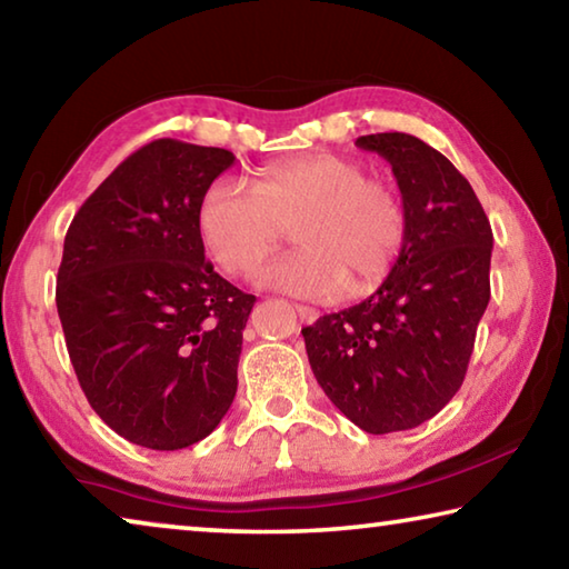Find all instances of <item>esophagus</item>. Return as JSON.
I'll list each match as a JSON object with an SVG mask.
<instances>
[{
  "mask_svg": "<svg viewBox=\"0 0 569 569\" xmlns=\"http://www.w3.org/2000/svg\"><path fill=\"white\" fill-rule=\"evenodd\" d=\"M296 308V313H298V319H301L303 323H313L316 319H319V311H316V308H311V306H303V303H296L293 306Z\"/></svg>",
  "mask_w": 569,
  "mask_h": 569,
  "instance_id": "obj_1",
  "label": "esophagus"
}]
</instances>
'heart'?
<instances>
[{
	"label": "heart",
	"instance_id": "b5f03b06",
	"mask_svg": "<svg viewBox=\"0 0 569 569\" xmlns=\"http://www.w3.org/2000/svg\"><path fill=\"white\" fill-rule=\"evenodd\" d=\"M198 233L230 276H248L293 226L301 248L268 263L258 283L311 301L369 293L407 243L399 190L366 176L359 160L316 152L258 170L253 190L216 178L198 203Z\"/></svg>",
	"mask_w": 569,
	"mask_h": 569
}]
</instances>
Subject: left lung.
Returning a JSON list of instances; mask_svg holds the SVG:
<instances>
[{"label":"left lung","mask_w":569,"mask_h":569,"mask_svg":"<svg viewBox=\"0 0 569 569\" xmlns=\"http://www.w3.org/2000/svg\"><path fill=\"white\" fill-rule=\"evenodd\" d=\"M356 146L389 162L407 208V243L377 293L301 329L326 397L369 435L413 429L465 381L489 303L492 228L469 180L407 132Z\"/></svg>","instance_id":"obj_1"}]
</instances>
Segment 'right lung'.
Returning <instances> with one entry per match:
<instances>
[{
	"instance_id": "add662e5",
	"label": "right lung",
	"mask_w": 569,
	"mask_h": 569,
	"mask_svg": "<svg viewBox=\"0 0 569 569\" xmlns=\"http://www.w3.org/2000/svg\"><path fill=\"white\" fill-rule=\"evenodd\" d=\"M236 156L162 138L122 160L64 236L57 313L77 381L132 445L176 451L233 403L256 296L206 261L198 203Z\"/></svg>"
}]
</instances>
